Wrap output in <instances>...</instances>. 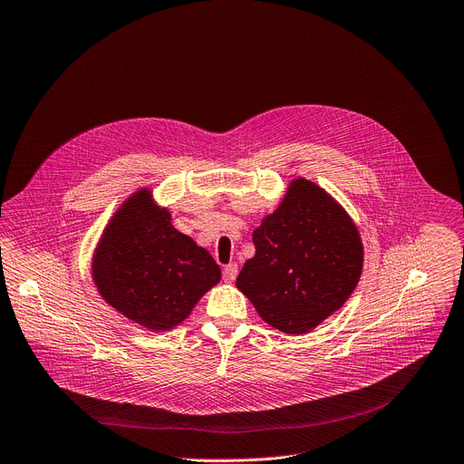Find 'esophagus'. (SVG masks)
<instances>
[{
    "label": "esophagus",
    "mask_w": 464,
    "mask_h": 464,
    "mask_svg": "<svg viewBox=\"0 0 464 464\" xmlns=\"http://www.w3.org/2000/svg\"><path fill=\"white\" fill-rule=\"evenodd\" d=\"M236 276H237V266H236V264H228V266L223 267V278H225V282L236 280Z\"/></svg>",
    "instance_id": "34e87169"
}]
</instances>
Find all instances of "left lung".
Segmentation results:
<instances>
[{
  "instance_id": "obj_1",
  "label": "left lung",
  "mask_w": 464,
  "mask_h": 464,
  "mask_svg": "<svg viewBox=\"0 0 464 464\" xmlns=\"http://www.w3.org/2000/svg\"><path fill=\"white\" fill-rule=\"evenodd\" d=\"M256 253L237 290L280 333L306 334L343 306L361 280L364 245L345 208L315 182L292 178L253 232Z\"/></svg>"
}]
</instances>
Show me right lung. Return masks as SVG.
Masks as SVG:
<instances>
[{"instance_id":"right-lung-1","label":"right lung","mask_w":464,"mask_h":464,"mask_svg":"<svg viewBox=\"0 0 464 464\" xmlns=\"http://www.w3.org/2000/svg\"><path fill=\"white\" fill-rule=\"evenodd\" d=\"M91 276L100 297L150 333L180 325L221 280L204 246L178 232L150 188L131 193L105 225Z\"/></svg>"}]
</instances>
